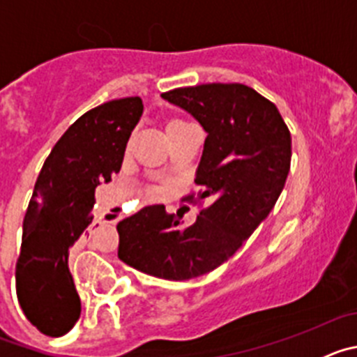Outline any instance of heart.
<instances>
[{"instance_id":"b5f03b06","label":"heart","mask_w":357,"mask_h":357,"mask_svg":"<svg viewBox=\"0 0 357 357\" xmlns=\"http://www.w3.org/2000/svg\"><path fill=\"white\" fill-rule=\"evenodd\" d=\"M189 123L182 121V119H169L168 123H166V132H172V130H176V128H182V127H188Z\"/></svg>"}]
</instances>
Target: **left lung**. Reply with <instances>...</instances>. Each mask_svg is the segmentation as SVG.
<instances>
[{
	"label": "left lung",
	"mask_w": 357,
	"mask_h": 357,
	"mask_svg": "<svg viewBox=\"0 0 357 357\" xmlns=\"http://www.w3.org/2000/svg\"><path fill=\"white\" fill-rule=\"evenodd\" d=\"M193 116L207 137L195 182L211 202L193 225L143 207L118 223V257L166 280H188L222 266L268 218L284 189L291 135L277 107L243 84H206L160 94Z\"/></svg>",
	"instance_id": "obj_1"
}]
</instances>
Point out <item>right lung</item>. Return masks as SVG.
<instances>
[{
  "label": "right lung",
  "mask_w": 357,
  "mask_h": 357,
  "mask_svg": "<svg viewBox=\"0 0 357 357\" xmlns=\"http://www.w3.org/2000/svg\"><path fill=\"white\" fill-rule=\"evenodd\" d=\"M141 98L112 100L85 112L44 162L23 222L15 266L17 298L31 326L64 336L80 318V296L69 272V250L93 222L94 191L121 169Z\"/></svg>",
  "instance_id": "add662e5"
}]
</instances>
